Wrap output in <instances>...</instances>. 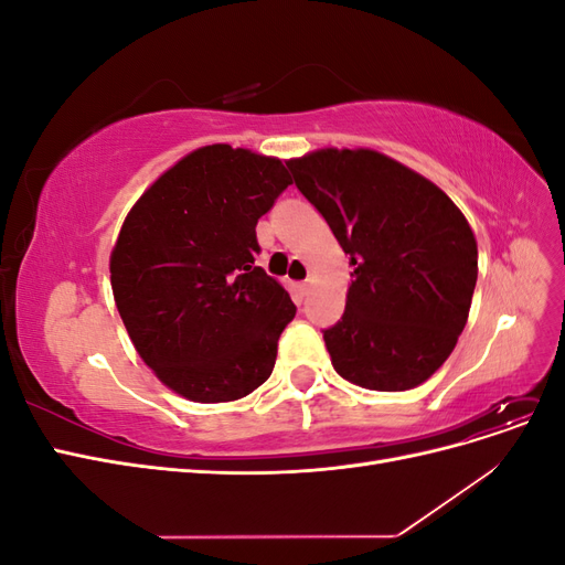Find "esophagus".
Segmentation results:
<instances>
[{"label":"esophagus","instance_id":"34e87169","mask_svg":"<svg viewBox=\"0 0 565 565\" xmlns=\"http://www.w3.org/2000/svg\"><path fill=\"white\" fill-rule=\"evenodd\" d=\"M309 289H311V280L299 282V292H301V295H309Z\"/></svg>","mask_w":565,"mask_h":565}]
</instances>
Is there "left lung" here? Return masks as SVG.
Segmentation results:
<instances>
[{
	"instance_id": "obj_1",
	"label": "left lung",
	"mask_w": 565,
	"mask_h": 565,
	"mask_svg": "<svg viewBox=\"0 0 565 565\" xmlns=\"http://www.w3.org/2000/svg\"><path fill=\"white\" fill-rule=\"evenodd\" d=\"M351 256L347 311L322 330L334 370L370 391H407L448 361L469 318L476 237L455 202L374 150L287 162Z\"/></svg>"
}]
</instances>
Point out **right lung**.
Listing matches in <instances>:
<instances>
[{
    "instance_id": "obj_1",
    "label": "right lung",
    "mask_w": 565,
    "mask_h": 565,
    "mask_svg": "<svg viewBox=\"0 0 565 565\" xmlns=\"http://www.w3.org/2000/svg\"><path fill=\"white\" fill-rule=\"evenodd\" d=\"M289 183L276 158L204 146L125 218L110 256L117 311L143 363L188 401H237L270 377L297 306L254 266L256 221Z\"/></svg>"
}]
</instances>
